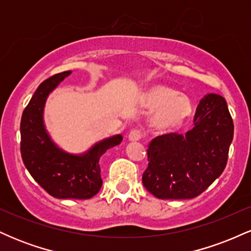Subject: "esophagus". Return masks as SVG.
Masks as SVG:
<instances>
[{"instance_id": "obj_1", "label": "esophagus", "mask_w": 251, "mask_h": 251, "mask_svg": "<svg viewBox=\"0 0 251 251\" xmlns=\"http://www.w3.org/2000/svg\"><path fill=\"white\" fill-rule=\"evenodd\" d=\"M142 138H143V132L138 128L132 129L128 134V139L132 140V142H137V140H140Z\"/></svg>"}]
</instances>
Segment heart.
Listing matches in <instances>:
<instances>
[{
  "mask_svg": "<svg viewBox=\"0 0 251 251\" xmlns=\"http://www.w3.org/2000/svg\"><path fill=\"white\" fill-rule=\"evenodd\" d=\"M146 103L152 108H158L154 124L158 127L171 128L180 125L191 112V103L188 98L178 96L174 89L157 86L149 92Z\"/></svg>",
  "mask_w": 251,
  "mask_h": 251,
  "instance_id": "1",
  "label": "heart"
}]
</instances>
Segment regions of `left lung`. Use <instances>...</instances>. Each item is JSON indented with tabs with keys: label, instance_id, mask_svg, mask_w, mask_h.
I'll return each instance as SVG.
<instances>
[{
	"label": "left lung",
	"instance_id": "obj_1",
	"mask_svg": "<svg viewBox=\"0 0 251 251\" xmlns=\"http://www.w3.org/2000/svg\"><path fill=\"white\" fill-rule=\"evenodd\" d=\"M194 128L181 135L163 134L148 149L143 184L159 200H191L211 185L226 169L234 123L226 101L208 94L200 101Z\"/></svg>",
	"mask_w": 251,
	"mask_h": 251
}]
</instances>
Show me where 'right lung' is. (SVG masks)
<instances>
[{
    "instance_id": "add662e5",
    "label": "right lung",
    "mask_w": 251,
    "mask_h": 251,
    "mask_svg": "<svg viewBox=\"0 0 251 251\" xmlns=\"http://www.w3.org/2000/svg\"><path fill=\"white\" fill-rule=\"evenodd\" d=\"M71 74V71L48 77L31 97L21 118V155L25 166L39 185L55 198L88 200L99 192L100 157L119 145L122 135L96 144L87 153L73 155L56 148L43 125V107L48 94Z\"/></svg>"
}]
</instances>
